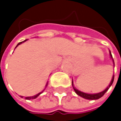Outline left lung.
<instances>
[{"instance_id":"obj_1","label":"left lung","mask_w":121,"mask_h":121,"mask_svg":"<svg viewBox=\"0 0 121 121\" xmlns=\"http://www.w3.org/2000/svg\"><path fill=\"white\" fill-rule=\"evenodd\" d=\"M110 56H111V58L113 60V57H112V55H111V52H110ZM113 64H114V61H113ZM113 80H114V75H113V77H112L111 81L110 84L109 85V86H108V87H107L104 91H102V92H99V93H96V94H87V93L83 92H81V91H79L78 90L76 89V87H73V81H72V86H73V87L74 91L76 92V93L78 95L81 96V97L85 98V99H91V100H94V99H98L101 98V97H102V96L106 93V92L109 90V87H111V85L112 83H113Z\"/></svg>"}]
</instances>
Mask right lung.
Here are the masks:
<instances>
[{
  "label": "right lung",
  "instance_id": "obj_1",
  "mask_svg": "<svg viewBox=\"0 0 121 121\" xmlns=\"http://www.w3.org/2000/svg\"><path fill=\"white\" fill-rule=\"evenodd\" d=\"M26 40H27V39H26ZM26 40H24V41H22V42H20V43H19L17 44V45L16 46V48H17V46H18L19 45H20V44H22V43L25 42V41H26ZM47 85H48V83L46 84V86H47ZM42 92H40V93L37 94V95H34V96H32V97H25V99H36L37 97H38V96H39V95H40V94H41ZM21 97H22V96H21Z\"/></svg>",
  "mask_w": 121,
  "mask_h": 121
}]
</instances>
